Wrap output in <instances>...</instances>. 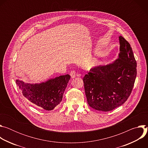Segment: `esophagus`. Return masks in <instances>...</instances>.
Wrapping results in <instances>:
<instances>
[{
    "instance_id": "1",
    "label": "esophagus",
    "mask_w": 148,
    "mask_h": 148,
    "mask_svg": "<svg viewBox=\"0 0 148 148\" xmlns=\"http://www.w3.org/2000/svg\"><path fill=\"white\" fill-rule=\"evenodd\" d=\"M77 73H76L75 71L72 70V71H71V73H70V76H71V77L72 78H75V77H77Z\"/></svg>"
}]
</instances>
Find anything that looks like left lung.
Masks as SVG:
<instances>
[{
  "label": "left lung",
  "mask_w": 148,
  "mask_h": 148,
  "mask_svg": "<svg viewBox=\"0 0 148 148\" xmlns=\"http://www.w3.org/2000/svg\"><path fill=\"white\" fill-rule=\"evenodd\" d=\"M119 58L113 63L91 69L82 78L87 102L96 110L107 112L123 104L132 91L136 61L130 44L119 36Z\"/></svg>",
  "instance_id": "left-lung-1"
}]
</instances>
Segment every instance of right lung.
<instances>
[{"label": "right lung", "mask_w": 148, "mask_h": 148, "mask_svg": "<svg viewBox=\"0 0 148 148\" xmlns=\"http://www.w3.org/2000/svg\"><path fill=\"white\" fill-rule=\"evenodd\" d=\"M70 79V76L67 74L39 84H30L18 79L16 82L23 95L30 102L50 111L62 101Z\"/></svg>", "instance_id": "1"}]
</instances>
